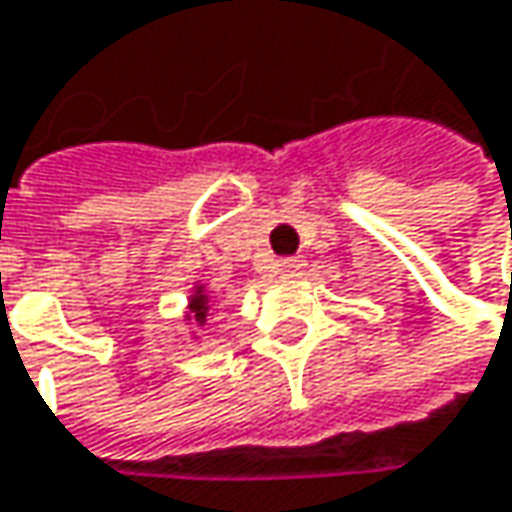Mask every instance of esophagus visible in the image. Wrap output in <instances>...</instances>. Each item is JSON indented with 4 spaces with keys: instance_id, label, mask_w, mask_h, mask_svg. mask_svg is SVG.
I'll return each instance as SVG.
<instances>
[{
    "instance_id": "34e87169",
    "label": "esophagus",
    "mask_w": 512,
    "mask_h": 512,
    "mask_svg": "<svg viewBox=\"0 0 512 512\" xmlns=\"http://www.w3.org/2000/svg\"><path fill=\"white\" fill-rule=\"evenodd\" d=\"M302 269H305V260L302 257H284V260H278V275H284V278H296V275H302Z\"/></svg>"
}]
</instances>
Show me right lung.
Masks as SVG:
<instances>
[{"mask_svg": "<svg viewBox=\"0 0 512 512\" xmlns=\"http://www.w3.org/2000/svg\"><path fill=\"white\" fill-rule=\"evenodd\" d=\"M204 302H207L204 296H195V299H192V317H195L198 323L207 320V305H204Z\"/></svg>", "mask_w": 512, "mask_h": 512, "instance_id": "1", "label": "right lung"}]
</instances>
